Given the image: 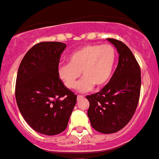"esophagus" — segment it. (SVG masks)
<instances>
[{"label": "esophagus", "mask_w": 159, "mask_h": 159, "mask_svg": "<svg viewBox=\"0 0 159 159\" xmlns=\"http://www.w3.org/2000/svg\"><path fill=\"white\" fill-rule=\"evenodd\" d=\"M82 98H84V96H81V95H78V96H77V99H78V100H80Z\"/></svg>", "instance_id": "esophagus-1"}]
</instances>
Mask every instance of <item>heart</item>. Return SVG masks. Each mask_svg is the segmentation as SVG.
Instances as JSON below:
<instances>
[{
    "label": "heart",
    "instance_id": "obj_1",
    "mask_svg": "<svg viewBox=\"0 0 159 159\" xmlns=\"http://www.w3.org/2000/svg\"><path fill=\"white\" fill-rule=\"evenodd\" d=\"M115 60L116 51L112 45H87L72 53L68 63L59 67V76L66 87L75 89L82 71L84 78L78 91H87L94 85L100 88L111 78Z\"/></svg>",
    "mask_w": 159,
    "mask_h": 159
}]
</instances>
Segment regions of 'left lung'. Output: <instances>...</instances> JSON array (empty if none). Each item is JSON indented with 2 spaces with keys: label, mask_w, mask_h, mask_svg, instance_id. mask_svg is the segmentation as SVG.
Here are the masks:
<instances>
[{
  "label": "left lung",
  "mask_w": 159,
  "mask_h": 159,
  "mask_svg": "<svg viewBox=\"0 0 159 159\" xmlns=\"http://www.w3.org/2000/svg\"><path fill=\"white\" fill-rule=\"evenodd\" d=\"M119 54V63L109 82L99 92L86 96L88 117L97 131L112 134L122 129L134 115L141 93V68L125 44L108 38Z\"/></svg>",
  "instance_id": "obj_1"
}]
</instances>
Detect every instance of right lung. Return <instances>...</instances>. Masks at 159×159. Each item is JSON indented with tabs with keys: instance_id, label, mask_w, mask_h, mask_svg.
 I'll return each mask as SVG.
<instances>
[{
	"instance_id": "add662e5",
	"label": "right lung",
	"mask_w": 159,
	"mask_h": 159,
	"mask_svg": "<svg viewBox=\"0 0 159 159\" xmlns=\"http://www.w3.org/2000/svg\"><path fill=\"white\" fill-rule=\"evenodd\" d=\"M65 47L56 41L38 43L18 68L15 86L18 108L28 125L43 135L63 131L77 101L59 78L60 57Z\"/></svg>"
}]
</instances>
